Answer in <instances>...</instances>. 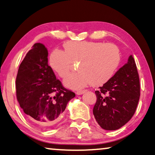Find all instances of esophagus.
<instances>
[{"mask_svg":"<svg viewBox=\"0 0 155 155\" xmlns=\"http://www.w3.org/2000/svg\"><path fill=\"white\" fill-rule=\"evenodd\" d=\"M85 91H85V90H84V91H78L76 92V94H78V95H80V94H82L83 93H84Z\"/></svg>","mask_w":155,"mask_h":155,"instance_id":"obj_1","label":"esophagus"}]
</instances>
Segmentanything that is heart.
Masks as SVG:
<instances>
[{
  "instance_id": "heart-1",
  "label": "heart",
  "mask_w": 155,
  "mask_h": 155,
  "mask_svg": "<svg viewBox=\"0 0 155 155\" xmlns=\"http://www.w3.org/2000/svg\"><path fill=\"white\" fill-rule=\"evenodd\" d=\"M64 51L54 49L51 53L48 64L60 77L68 75L72 63L79 61L78 72L64 80L71 89H80L87 85L100 86L108 82L118 68L120 51L116 45L100 41H70L64 44Z\"/></svg>"
}]
</instances>
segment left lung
Here are the masks:
<instances>
[{"label": "left lung", "instance_id": "left-lung-1", "mask_svg": "<svg viewBox=\"0 0 155 155\" xmlns=\"http://www.w3.org/2000/svg\"><path fill=\"white\" fill-rule=\"evenodd\" d=\"M95 94L93 114L101 128L116 130L130 120L140 98L139 76L132 55Z\"/></svg>", "mask_w": 155, "mask_h": 155}]
</instances>
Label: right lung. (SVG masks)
<instances>
[{"mask_svg":"<svg viewBox=\"0 0 155 155\" xmlns=\"http://www.w3.org/2000/svg\"><path fill=\"white\" fill-rule=\"evenodd\" d=\"M48 51L35 43L21 63L16 78L17 98L30 120L49 129L61 118L67 104L75 97L64 88L48 64Z\"/></svg>","mask_w":155,"mask_h":155,"instance_id":"obj_1","label":"right lung"}]
</instances>
